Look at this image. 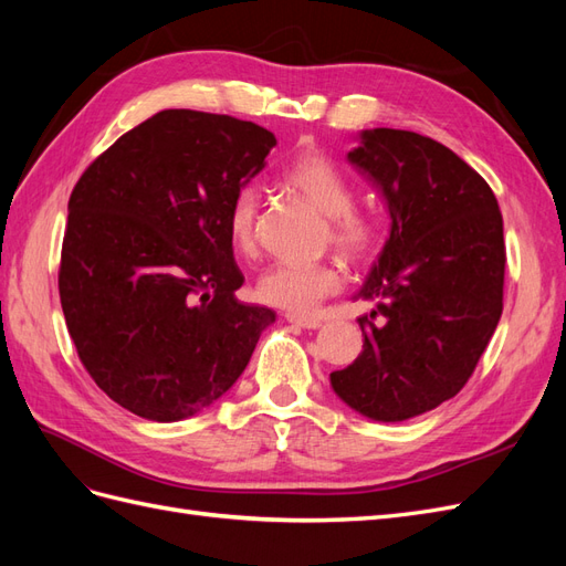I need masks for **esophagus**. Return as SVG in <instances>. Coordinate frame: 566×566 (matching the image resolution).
Returning <instances> with one entry per match:
<instances>
[{
  "instance_id": "34e87169",
  "label": "esophagus",
  "mask_w": 566,
  "mask_h": 566,
  "mask_svg": "<svg viewBox=\"0 0 566 566\" xmlns=\"http://www.w3.org/2000/svg\"><path fill=\"white\" fill-rule=\"evenodd\" d=\"M290 323L297 325V328H304V331H316L321 328V318H314V316H297V314H287L285 316Z\"/></svg>"
}]
</instances>
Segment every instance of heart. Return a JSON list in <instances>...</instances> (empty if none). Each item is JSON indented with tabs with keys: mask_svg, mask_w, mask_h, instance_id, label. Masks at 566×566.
<instances>
[{
	"mask_svg": "<svg viewBox=\"0 0 566 566\" xmlns=\"http://www.w3.org/2000/svg\"><path fill=\"white\" fill-rule=\"evenodd\" d=\"M283 181L310 200L325 214V243H333L349 256H366L378 241V219L354 208L352 181L321 150L306 148L290 160ZM260 191L245 184L238 188L229 205L227 231L238 254L256 250V217H260ZM342 285V273L335 262L297 264L276 262L262 271L254 283V295L269 306L293 314H312L316 306Z\"/></svg>",
	"mask_w": 566,
	"mask_h": 566,
	"instance_id": "obj_1",
	"label": "heart"
}]
</instances>
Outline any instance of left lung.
Here are the masks:
<instances>
[{
  "label": "left lung",
  "instance_id": "1",
  "mask_svg": "<svg viewBox=\"0 0 566 566\" xmlns=\"http://www.w3.org/2000/svg\"><path fill=\"white\" fill-rule=\"evenodd\" d=\"M347 160L391 224L358 290L375 302L358 318L364 352L331 385L356 413L401 422L465 387L501 321L503 217L489 184L430 136L364 129Z\"/></svg>",
  "mask_w": 566,
  "mask_h": 566
}]
</instances>
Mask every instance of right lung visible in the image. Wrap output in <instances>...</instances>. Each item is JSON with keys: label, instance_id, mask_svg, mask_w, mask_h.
<instances>
[{"label": "right lung", "instance_id": "add662e5", "mask_svg": "<svg viewBox=\"0 0 566 566\" xmlns=\"http://www.w3.org/2000/svg\"><path fill=\"white\" fill-rule=\"evenodd\" d=\"M276 136L200 111H160L84 169L67 200L59 293L80 361L134 416L177 422L241 378L276 321L238 302L227 214Z\"/></svg>", "mask_w": 566, "mask_h": 566}]
</instances>
